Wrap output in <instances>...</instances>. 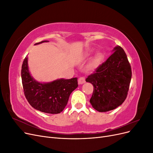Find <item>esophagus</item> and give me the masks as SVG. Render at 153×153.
<instances>
[{
  "instance_id": "esophagus-1",
  "label": "esophagus",
  "mask_w": 153,
  "mask_h": 153,
  "mask_svg": "<svg viewBox=\"0 0 153 153\" xmlns=\"http://www.w3.org/2000/svg\"><path fill=\"white\" fill-rule=\"evenodd\" d=\"M78 84H84V83L85 82V78L83 77V76L80 77L79 78H78Z\"/></svg>"
}]
</instances>
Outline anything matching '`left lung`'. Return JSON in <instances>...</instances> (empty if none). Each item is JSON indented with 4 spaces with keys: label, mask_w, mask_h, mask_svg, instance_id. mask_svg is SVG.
Listing matches in <instances>:
<instances>
[{
    "label": "left lung",
    "mask_w": 153,
    "mask_h": 153,
    "mask_svg": "<svg viewBox=\"0 0 153 153\" xmlns=\"http://www.w3.org/2000/svg\"><path fill=\"white\" fill-rule=\"evenodd\" d=\"M114 51L85 80L94 87L90 103L100 112L121 105L126 98L131 82V68L124 50L117 46Z\"/></svg>",
    "instance_id": "8db88e82"
}]
</instances>
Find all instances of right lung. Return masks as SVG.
<instances>
[{"label": "right lung", "instance_id": "right-lung-1", "mask_svg": "<svg viewBox=\"0 0 153 153\" xmlns=\"http://www.w3.org/2000/svg\"><path fill=\"white\" fill-rule=\"evenodd\" d=\"M48 41H42L38 45ZM21 76L26 99L35 109L48 114H59L66 107L71 92L78 87L77 78L59 79L41 84L33 79L29 71L27 57L22 64Z\"/></svg>", "mask_w": 153, "mask_h": 153}]
</instances>
